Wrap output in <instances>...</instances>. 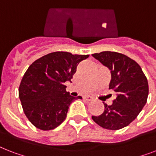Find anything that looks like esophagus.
Returning <instances> with one entry per match:
<instances>
[{
	"instance_id": "esophagus-1",
	"label": "esophagus",
	"mask_w": 156,
	"mask_h": 156,
	"mask_svg": "<svg viewBox=\"0 0 156 156\" xmlns=\"http://www.w3.org/2000/svg\"><path fill=\"white\" fill-rule=\"evenodd\" d=\"M83 100H85L86 101H88V102H90L93 100V98H91L90 96H84Z\"/></svg>"
}]
</instances>
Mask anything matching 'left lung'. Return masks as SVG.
Returning <instances> with one entry per match:
<instances>
[{"label":"left lung","mask_w":156,"mask_h":156,"mask_svg":"<svg viewBox=\"0 0 156 156\" xmlns=\"http://www.w3.org/2000/svg\"><path fill=\"white\" fill-rule=\"evenodd\" d=\"M92 56L110 70L109 89L116 92L112 104L104 103V112L92 116L93 121L107 129L124 128L145 106L149 92L147 79L140 66L124 54L106 51L92 54Z\"/></svg>","instance_id":"8db88e82"}]
</instances>
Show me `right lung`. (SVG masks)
I'll use <instances>...</instances> for the list:
<instances>
[{
	"label": "right lung",
	"mask_w": 156,
	"mask_h": 156,
	"mask_svg": "<svg viewBox=\"0 0 156 156\" xmlns=\"http://www.w3.org/2000/svg\"><path fill=\"white\" fill-rule=\"evenodd\" d=\"M89 55L55 52L34 61L21 81L18 95L24 113L36 128L53 129L66 119L73 97L66 92L65 83L71 82L80 61Z\"/></svg>",
	"instance_id": "obj_1"
}]
</instances>
